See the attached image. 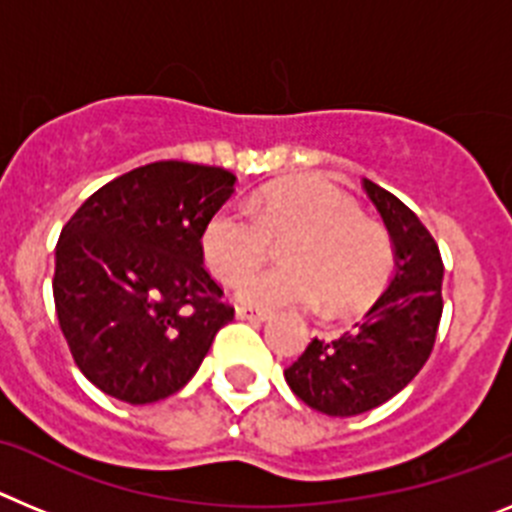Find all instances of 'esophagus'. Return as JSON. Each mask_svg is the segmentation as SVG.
<instances>
[{
	"label": "esophagus",
	"instance_id": "1",
	"mask_svg": "<svg viewBox=\"0 0 512 512\" xmlns=\"http://www.w3.org/2000/svg\"><path fill=\"white\" fill-rule=\"evenodd\" d=\"M235 318L238 320H251V323H266L271 318L266 310H253V307L238 305L235 307Z\"/></svg>",
	"mask_w": 512,
	"mask_h": 512
}]
</instances>
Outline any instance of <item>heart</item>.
I'll return each mask as SVG.
<instances>
[{"label": "heart", "instance_id": "obj_1", "mask_svg": "<svg viewBox=\"0 0 512 512\" xmlns=\"http://www.w3.org/2000/svg\"><path fill=\"white\" fill-rule=\"evenodd\" d=\"M246 207H220L202 230L207 269L235 284L283 241L282 266L259 271L241 284L246 305L356 310L372 300L392 266V243L379 225L361 217L346 192L323 179L269 184Z\"/></svg>", "mask_w": 512, "mask_h": 512}]
</instances>
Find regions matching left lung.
I'll return each mask as SVG.
<instances>
[{"instance_id":"1","label":"left lung","mask_w":512,"mask_h":512,"mask_svg":"<svg viewBox=\"0 0 512 512\" xmlns=\"http://www.w3.org/2000/svg\"><path fill=\"white\" fill-rule=\"evenodd\" d=\"M361 187L390 235V282L361 323L336 341L312 338L284 369L289 390L333 418L374 410L405 390L431 356L443 310V261L433 235L395 194L369 179Z\"/></svg>"}]
</instances>
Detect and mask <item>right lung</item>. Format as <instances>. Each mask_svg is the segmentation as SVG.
I'll use <instances>...</instances> for the list:
<instances>
[{
    "label": "right lung",
    "instance_id": "obj_1",
    "mask_svg": "<svg viewBox=\"0 0 512 512\" xmlns=\"http://www.w3.org/2000/svg\"><path fill=\"white\" fill-rule=\"evenodd\" d=\"M235 182L217 166L153 161L99 187L63 225L58 323L81 374L104 395L166 400L233 320L202 264V230Z\"/></svg>",
    "mask_w": 512,
    "mask_h": 512
}]
</instances>
